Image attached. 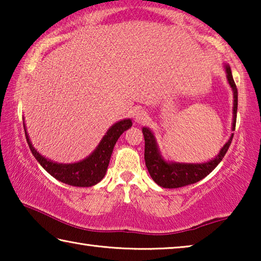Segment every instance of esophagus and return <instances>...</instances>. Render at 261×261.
Masks as SVG:
<instances>
[{
	"label": "esophagus",
	"instance_id": "1",
	"mask_svg": "<svg viewBox=\"0 0 261 261\" xmlns=\"http://www.w3.org/2000/svg\"><path fill=\"white\" fill-rule=\"evenodd\" d=\"M147 116H148V115L144 109H138L135 113V121L137 123H144L145 121L147 120Z\"/></svg>",
	"mask_w": 261,
	"mask_h": 261
}]
</instances>
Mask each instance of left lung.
<instances>
[{
    "instance_id": "left-lung-1",
    "label": "left lung",
    "mask_w": 261,
    "mask_h": 261,
    "mask_svg": "<svg viewBox=\"0 0 261 261\" xmlns=\"http://www.w3.org/2000/svg\"><path fill=\"white\" fill-rule=\"evenodd\" d=\"M227 72V79L233 93V108H232V127L235 131L236 117H237V103L238 93L236 84L233 82L231 70L229 65L224 67ZM143 134L145 138V163H146L147 170L154 182L158 185L166 189H177L185 187V185L199 182L200 179L206 177L207 175L215 169V167L222 161L223 156L226 155L227 151L230 146L233 134L230 138L221 148L220 153L213 160L204 163H179V162H167L163 160L162 155L159 151L155 137L148 127H143Z\"/></svg>"
}]
</instances>
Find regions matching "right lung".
I'll list each match as a JSON object with an SVG mask.
<instances>
[{
    "label": "right lung",
    "mask_w": 261,
    "mask_h": 261,
    "mask_svg": "<svg viewBox=\"0 0 261 261\" xmlns=\"http://www.w3.org/2000/svg\"><path fill=\"white\" fill-rule=\"evenodd\" d=\"M131 126L132 122L129 118L115 123L106 132L93 153L76 163H57L42 156L31 143L25 124L24 130L31 152L47 173H49L53 177L62 183L72 185V187L85 188L95 185L105 177L115 144L123 132Z\"/></svg>",
    "instance_id": "add662e5"
}]
</instances>
